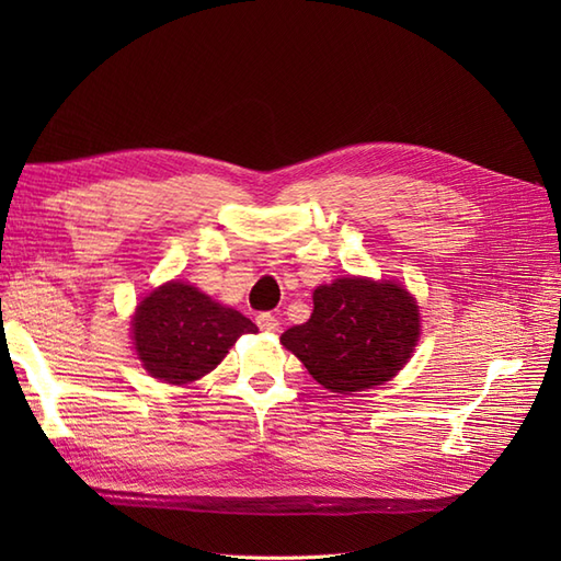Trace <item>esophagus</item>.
<instances>
[{
	"instance_id": "obj_1",
	"label": "esophagus",
	"mask_w": 561,
	"mask_h": 561,
	"mask_svg": "<svg viewBox=\"0 0 561 561\" xmlns=\"http://www.w3.org/2000/svg\"><path fill=\"white\" fill-rule=\"evenodd\" d=\"M254 322H257V328L260 330H264V332H278V328H280V322H278V318L274 316V313H257V318H254Z\"/></svg>"
}]
</instances>
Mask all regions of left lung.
<instances>
[{
  "label": "left lung",
  "mask_w": 561,
  "mask_h": 561,
  "mask_svg": "<svg viewBox=\"0 0 561 561\" xmlns=\"http://www.w3.org/2000/svg\"><path fill=\"white\" fill-rule=\"evenodd\" d=\"M419 339V309L404 287L336 278L313 293L309 322L285 330L280 344L332 393L379 386L410 360Z\"/></svg>",
  "instance_id": "obj_1"
}]
</instances>
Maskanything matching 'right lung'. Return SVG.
<instances>
[{
    "instance_id": "add662e5",
    "label": "right lung",
    "mask_w": 561,
    "mask_h": 561,
    "mask_svg": "<svg viewBox=\"0 0 561 561\" xmlns=\"http://www.w3.org/2000/svg\"><path fill=\"white\" fill-rule=\"evenodd\" d=\"M257 325L233 309L184 283H165L140 301L133 318V336L151 377L186 383L222 363L241 334Z\"/></svg>"
}]
</instances>
